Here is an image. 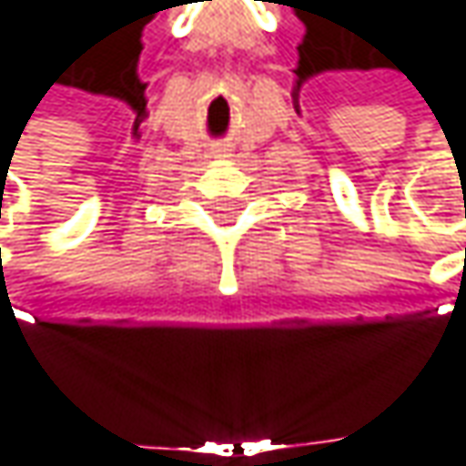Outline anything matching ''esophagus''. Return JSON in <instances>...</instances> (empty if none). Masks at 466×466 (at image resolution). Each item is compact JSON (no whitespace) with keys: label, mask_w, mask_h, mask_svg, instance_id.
<instances>
[{"label":"esophagus","mask_w":466,"mask_h":466,"mask_svg":"<svg viewBox=\"0 0 466 466\" xmlns=\"http://www.w3.org/2000/svg\"><path fill=\"white\" fill-rule=\"evenodd\" d=\"M220 153H225V150H215V155H220Z\"/></svg>","instance_id":"obj_1"}]
</instances>
